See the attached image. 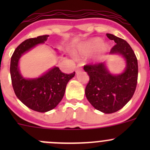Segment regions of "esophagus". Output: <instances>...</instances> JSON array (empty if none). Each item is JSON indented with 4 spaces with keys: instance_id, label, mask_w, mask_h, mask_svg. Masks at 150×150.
Segmentation results:
<instances>
[{
    "instance_id": "obj_1",
    "label": "esophagus",
    "mask_w": 150,
    "mask_h": 150,
    "mask_svg": "<svg viewBox=\"0 0 150 150\" xmlns=\"http://www.w3.org/2000/svg\"><path fill=\"white\" fill-rule=\"evenodd\" d=\"M82 68V65L81 64H78V65H77L76 67V72H78V71L80 70V69Z\"/></svg>"
}]
</instances>
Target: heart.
Returning <instances> with one entry per match:
<instances>
[{
  "instance_id": "obj_1",
  "label": "heart",
  "mask_w": 150,
  "mask_h": 150,
  "mask_svg": "<svg viewBox=\"0 0 150 150\" xmlns=\"http://www.w3.org/2000/svg\"><path fill=\"white\" fill-rule=\"evenodd\" d=\"M107 48H108V46L105 43H103L102 39L94 38L93 40H91L84 46H83V47H81L80 52L83 55H88V54L96 52L100 48L104 51L107 49Z\"/></svg>"
}]
</instances>
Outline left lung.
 Instances as JSON below:
<instances>
[{"label": "left lung", "instance_id": "1", "mask_svg": "<svg viewBox=\"0 0 150 150\" xmlns=\"http://www.w3.org/2000/svg\"><path fill=\"white\" fill-rule=\"evenodd\" d=\"M116 45L110 54H118L125 61V68L121 73H111L107 62L86 65L83 69L89 76L85 90L86 96L96 110L105 114L115 112L122 109L132 98L138 79V62L130 45L123 39L112 34H107Z\"/></svg>", "mask_w": 150, "mask_h": 150}]
</instances>
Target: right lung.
I'll use <instances>...</instances> for the list:
<instances>
[{"mask_svg": "<svg viewBox=\"0 0 150 150\" xmlns=\"http://www.w3.org/2000/svg\"><path fill=\"white\" fill-rule=\"evenodd\" d=\"M48 36L25 40L15 49L11 59L10 73L15 94L25 105L39 112H46L58 105L64 96L67 84L75 75V72L63 73L58 67H54L35 78H25L20 73L21 57L38 45L44 43Z\"/></svg>", "mask_w": 150, "mask_h": 150, "instance_id": "add662e5", "label": "right lung"}]
</instances>
